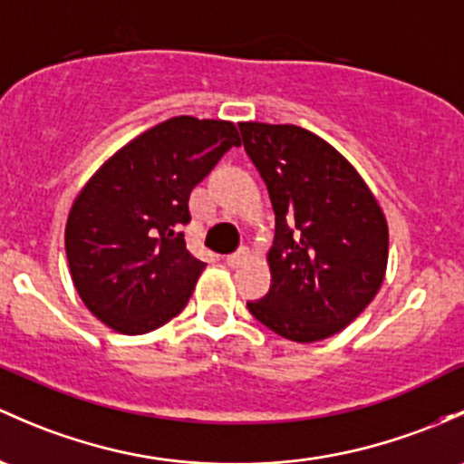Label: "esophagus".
<instances>
[{
    "label": "esophagus",
    "mask_w": 464,
    "mask_h": 464,
    "mask_svg": "<svg viewBox=\"0 0 464 464\" xmlns=\"http://www.w3.org/2000/svg\"><path fill=\"white\" fill-rule=\"evenodd\" d=\"M248 257H251V248L240 246L236 253H231V256L227 257V265L228 266H240V265H245Z\"/></svg>",
    "instance_id": "1"
}]
</instances>
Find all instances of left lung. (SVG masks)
<instances>
[{
	"label": "left lung",
	"instance_id": "1",
	"mask_svg": "<svg viewBox=\"0 0 464 464\" xmlns=\"http://www.w3.org/2000/svg\"><path fill=\"white\" fill-rule=\"evenodd\" d=\"M237 126L276 213L271 289L246 306L273 334L318 343L343 331L378 294L387 271V219L358 170L311 130Z\"/></svg>",
	"mask_w": 464,
	"mask_h": 464
}]
</instances>
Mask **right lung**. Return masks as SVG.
<instances>
[{
  "instance_id": "1",
  "label": "right lung",
  "mask_w": 464,
  "mask_h": 464,
  "mask_svg": "<svg viewBox=\"0 0 464 464\" xmlns=\"http://www.w3.org/2000/svg\"><path fill=\"white\" fill-rule=\"evenodd\" d=\"M236 124L179 115L120 149L86 182L66 222L72 285L97 320L149 334L187 306L204 262L182 227L188 198L231 146Z\"/></svg>"
}]
</instances>
